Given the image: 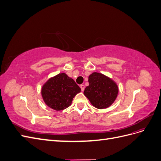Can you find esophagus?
I'll return each instance as SVG.
<instances>
[{
	"label": "esophagus",
	"instance_id": "34e87169",
	"mask_svg": "<svg viewBox=\"0 0 161 161\" xmlns=\"http://www.w3.org/2000/svg\"><path fill=\"white\" fill-rule=\"evenodd\" d=\"M80 89H81V91H84V90H85V85H81L80 86Z\"/></svg>",
	"mask_w": 161,
	"mask_h": 161
}]
</instances>
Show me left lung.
<instances>
[{
    "mask_svg": "<svg viewBox=\"0 0 161 161\" xmlns=\"http://www.w3.org/2000/svg\"><path fill=\"white\" fill-rule=\"evenodd\" d=\"M89 82L84 95L95 108L105 109L114 103L119 92L115 81L101 73L95 72L89 75Z\"/></svg>",
    "mask_w": 161,
    "mask_h": 161,
    "instance_id": "8db88e82",
    "label": "left lung"
}]
</instances>
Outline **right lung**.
Masks as SVG:
<instances>
[{
	"mask_svg": "<svg viewBox=\"0 0 161 161\" xmlns=\"http://www.w3.org/2000/svg\"><path fill=\"white\" fill-rule=\"evenodd\" d=\"M80 91L74 80L65 73H60L45 82L41 93L46 105L56 111H61L69 108L73 98Z\"/></svg>",
	"mask_w": 161,
	"mask_h": 161,
	"instance_id": "1",
	"label": "right lung"
}]
</instances>
